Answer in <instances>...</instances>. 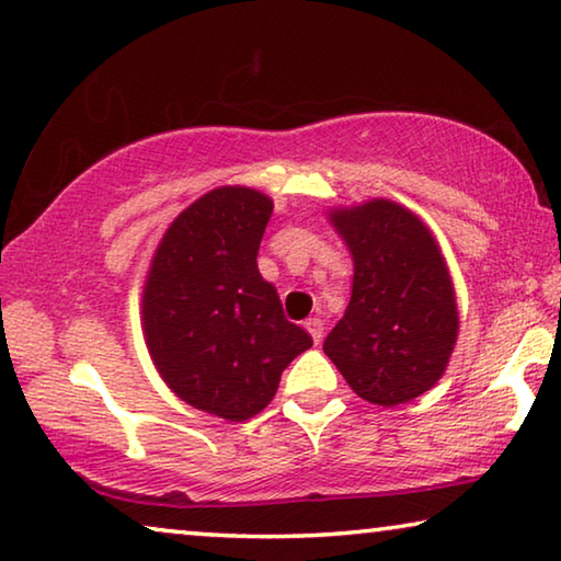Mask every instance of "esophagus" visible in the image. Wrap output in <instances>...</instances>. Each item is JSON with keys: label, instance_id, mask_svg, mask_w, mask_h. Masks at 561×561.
I'll return each mask as SVG.
<instances>
[{"label": "esophagus", "instance_id": "1", "mask_svg": "<svg viewBox=\"0 0 561 561\" xmlns=\"http://www.w3.org/2000/svg\"><path fill=\"white\" fill-rule=\"evenodd\" d=\"M305 327H307V332L312 334V340H314V344H319L324 340V324H322V319H317V317H312V319H307L305 322Z\"/></svg>", "mask_w": 561, "mask_h": 561}]
</instances>
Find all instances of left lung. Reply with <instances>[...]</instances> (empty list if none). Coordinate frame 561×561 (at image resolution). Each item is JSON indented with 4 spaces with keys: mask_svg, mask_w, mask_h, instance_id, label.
<instances>
[{
    "mask_svg": "<svg viewBox=\"0 0 561 561\" xmlns=\"http://www.w3.org/2000/svg\"><path fill=\"white\" fill-rule=\"evenodd\" d=\"M354 260L352 297L324 354L379 407L424 394L457 342V301L437 242L412 211L375 199L332 215Z\"/></svg>",
    "mask_w": 561,
    "mask_h": 561,
    "instance_id": "left-lung-1",
    "label": "left lung"
}]
</instances>
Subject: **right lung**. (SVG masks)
<instances>
[{"label":"right lung","instance_id":"right-lung-1","mask_svg":"<svg viewBox=\"0 0 561 561\" xmlns=\"http://www.w3.org/2000/svg\"><path fill=\"white\" fill-rule=\"evenodd\" d=\"M270 217L272 199L247 186L204 194L167 229L141 299L149 354L169 389L229 422L260 414L282 371L312 346L256 270Z\"/></svg>","mask_w":561,"mask_h":561}]
</instances>
